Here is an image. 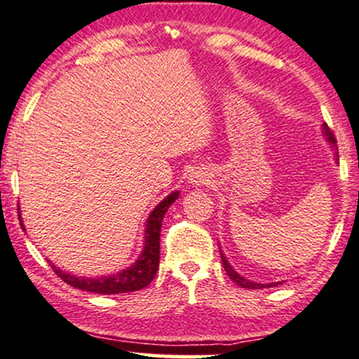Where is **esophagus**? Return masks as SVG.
I'll list each match as a JSON object with an SVG mask.
<instances>
[{
  "label": "esophagus",
  "instance_id": "1",
  "mask_svg": "<svg viewBox=\"0 0 359 359\" xmlns=\"http://www.w3.org/2000/svg\"><path fill=\"white\" fill-rule=\"evenodd\" d=\"M189 181H191L193 184H201V183H205V176L203 175H200V172H194V175H191V178H189Z\"/></svg>",
  "mask_w": 359,
  "mask_h": 359
}]
</instances>
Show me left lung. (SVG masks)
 Instances as JSON below:
<instances>
[{
  "mask_svg": "<svg viewBox=\"0 0 359 359\" xmlns=\"http://www.w3.org/2000/svg\"><path fill=\"white\" fill-rule=\"evenodd\" d=\"M323 130H325V136H326V140H328V143H331V146H333V148H336V138H334V135H333V133H331V130L328 128V125H326V123H325V125H323ZM336 153H338V148H336ZM334 158L338 159V154H334ZM219 255H221V261H223L224 271H226L228 276L231 278V280L236 283L238 286L248 287V290H261V287H271V286L281 285V283H269V285H263V283H253V281L246 280V278H243L241 274H238L236 271H234L231 264L228 263L226 256L223 255V251H221V250H219Z\"/></svg>",
  "mask_w": 359,
  "mask_h": 359,
  "instance_id": "1",
  "label": "left lung"
}]
</instances>
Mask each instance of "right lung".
Masks as SVG:
<instances>
[{
	"instance_id": "add662e5",
	"label": "right lung",
	"mask_w": 359,
	"mask_h": 359,
	"mask_svg": "<svg viewBox=\"0 0 359 359\" xmlns=\"http://www.w3.org/2000/svg\"><path fill=\"white\" fill-rule=\"evenodd\" d=\"M180 196V191L171 193L166 196L154 210L149 213L146 221L144 229V248L141 251L140 258L130 268L123 269L111 276L101 278H81L74 276L66 271H61L60 268L51 266L55 273L69 286L78 287V290L90 291V293L98 294H118V293H131V291L143 290L153 281L159 268V234H161V223L165 218L168 208L176 201ZM25 229V228H23Z\"/></svg>"
}]
</instances>
